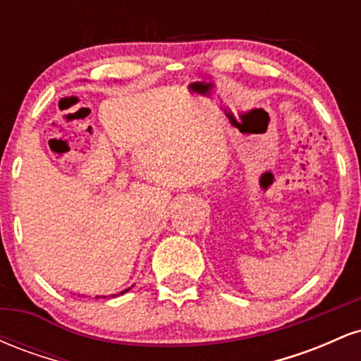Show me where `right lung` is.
<instances>
[{
  "instance_id": "right-lung-1",
  "label": "right lung",
  "mask_w": 361,
  "mask_h": 361,
  "mask_svg": "<svg viewBox=\"0 0 361 361\" xmlns=\"http://www.w3.org/2000/svg\"><path fill=\"white\" fill-rule=\"evenodd\" d=\"M132 287H134V285H132ZM132 287H128V288H126V290H122V292H120V293H114V295H110V297H117V295H123V293H126V292H128V290H130ZM97 299H100V295H98V297H97ZM102 299H106V297H105V295H102Z\"/></svg>"
}]
</instances>
